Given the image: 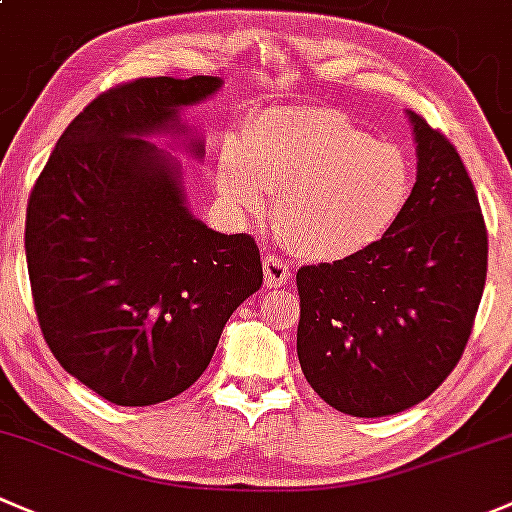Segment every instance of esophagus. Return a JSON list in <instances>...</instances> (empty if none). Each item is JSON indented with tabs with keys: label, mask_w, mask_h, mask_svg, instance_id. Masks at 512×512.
Returning <instances> with one entry per match:
<instances>
[{
	"label": "esophagus",
	"mask_w": 512,
	"mask_h": 512,
	"mask_svg": "<svg viewBox=\"0 0 512 512\" xmlns=\"http://www.w3.org/2000/svg\"><path fill=\"white\" fill-rule=\"evenodd\" d=\"M263 276H266L268 288H281L293 281V273H291V266H288V261H283V258L276 254L263 256Z\"/></svg>",
	"instance_id": "1"
}]
</instances>
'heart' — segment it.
Returning <instances> with one entry per match:
<instances>
[{
	"mask_svg": "<svg viewBox=\"0 0 512 512\" xmlns=\"http://www.w3.org/2000/svg\"><path fill=\"white\" fill-rule=\"evenodd\" d=\"M224 202L258 212L273 194V224L295 254L337 261L382 239L402 217L414 167L394 142L372 140L333 108H273L219 152Z\"/></svg>",
	"mask_w": 512,
	"mask_h": 512,
	"instance_id": "heart-1",
	"label": "heart"
}]
</instances>
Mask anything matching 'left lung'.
<instances>
[{
    "mask_svg": "<svg viewBox=\"0 0 512 512\" xmlns=\"http://www.w3.org/2000/svg\"><path fill=\"white\" fill-rule=\"evenodd\" d=\"M412 115L419 172L402 217L367 249L295 273L298 360L352 416L424 402L461 360L488 273V229L461 155Z\"/></svg>",
    "mask_w": 512,
    "mask_h": 512,
    "instance_id": "1",
    "label": "left lung"
}]
</instances>
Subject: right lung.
<instances>
[{"label": "right lung", "instance_id": "1", "mask_svg": "<svg viewBox=\"0 0 512 512\" xmlns=\"http://www.w3.org/2000/svg\"><path fill=\"white\" fill-rule=\"evenodd\" d=\"M219 86L160 76L108 88L63 130L29 194L26 263L46 345L120 407L192 387L226 320L263 283L254 236L194 219L177 165L145 140L179 133L177 110Z\"/></svg>", "mask_w": 512, "mask_h": 512}]
</instances>
